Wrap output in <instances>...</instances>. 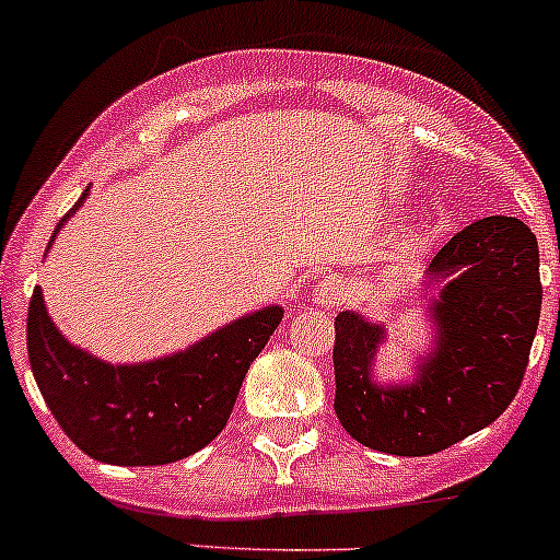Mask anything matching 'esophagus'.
<instances>
[{
    "instance_id": "obj_1",
    "label": "esophagus",
    "mask_w": 560,
    "mask_h": 560,
    "mask_svg": "<svg viewBox=\"0 0 560 560\" xmlns=\"http://www.w3.org/2000/svg\"><path fill=\"white\" fill-rule=\"evenodd\" d=\"M314 301L325 308L338 306V303L343 301V284L336 279V276H327V279H322L319 284H316Z\"/></svg>"
}]
</instances>
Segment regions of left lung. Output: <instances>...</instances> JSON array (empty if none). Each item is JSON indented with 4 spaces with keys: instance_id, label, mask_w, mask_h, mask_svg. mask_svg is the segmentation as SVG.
<instances>
[{
    "instance_id": "obj_1",
    "label": "left lung",
    "mask_w": 560,
    "mask_h": 560,
    "mask_svg": "<svg viewBox=\"0 0 560 560\" xmlns=\"http://www.w3.org/2000/svg\"><path fill=\"white\" fill-rule=\"evenodd\" d=\"M444 281L431 306L436 347L411 385L382 387L371 363L385 327L336 316V415L380 453H442L504 415L521 389L541 314L539 246L515 217H485L444 244L428 268Z\"/></svg>"
}]
</instances>
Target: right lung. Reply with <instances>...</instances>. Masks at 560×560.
Instances as JSON below:
<instances>
[{"label": "right lung", "instance_id": "1", "mask_svg": "<svg viewBox=\"0 0 560 560\" xmlns=\"http://www.w3.org/2000/svg\"><path fill=\"white\" fill-rule=\"evenodd\" d=\"M86 195L89 189L56 224L54 238ZM281 316L279 306L262 308L186 352L140 365H110L56 330L37 287L26 319V349L50 415L78 450L113 466H162L189 457L224 431L248 365Z\"/></svg>", "mask_w": 560, "mask_h": 560}]
</instances>
